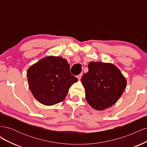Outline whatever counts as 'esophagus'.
<instances>
[{
  "label": "esophagus",
  "instance_id": "34e87169",
  "mask_svg": "<svg viewBox=\"0 0 147 147\" xmlns=\"http://www.w3.org/2000/svg\"><path fill=\"white\" fill-rule=\"evenodd\" d=\"M82 75H83V74H80L78 75H77V78H78V80H80L81 78H82Z\"/></svg>",
  "mask_w": 147,
  "mask_h": 147
}]
</instances>
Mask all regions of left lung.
<instances>
[{
	"instance_id": "obj_1",
	"label": "left lung",
	"mask_w": 147,
	"mask_h": 147,
	"mask_svg": "<svg viewBox=\"0 0 147 147\" xmlns=\"http://www.w3.org/2000/svg\"><path fill=\"white\" fill-rule=\"evenodd\" d=\"M88 69L81 80L88 104L97 110L112 107L125 90V77L111 63L90 62Z\"/></svg>"
}]
</instances>
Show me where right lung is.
Returning a JSON list of instances; mask_svg holds the SVG:
<instances>
[{
  "mask_svg": "<svg viewBox=\"0 0 147 147\" xmlns=\"http://www.w3.org/2000/svg\"><path fill=\"white\" fill-rule=\"evenodd\" d=\"M29 86L40 103L53 105L64 100L70 87L78 79L70 72V65L62 57L50 56L28 69Z\"/></svg>",
  "mask_w": 147,
  "mask_h": 147,
  "instance_id": "add662e5",
  "label": "right lung"
}]
</instances>
